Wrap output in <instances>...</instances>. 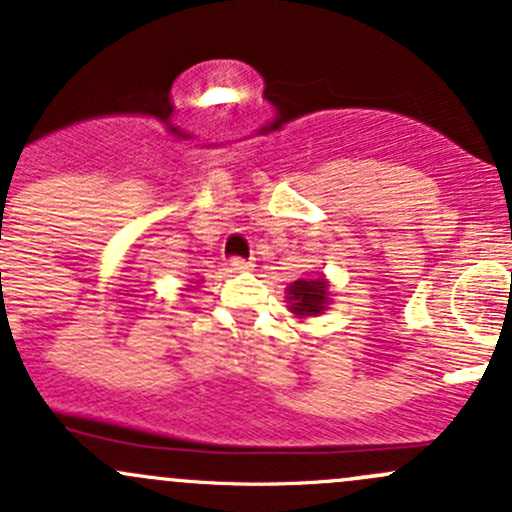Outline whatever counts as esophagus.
Masks as SVG:
<instances>
[{"mask_svg":"<svg viewBox=\"0 0 512 512\" xmlns=\"http://www.w3.org/2000/svg\"><path fill=\"white\" fill-rule=\"evenodd\" d=\"M230 267H233V272H250L255 265H252L250 260H240V257H235V260H230Z\"/></svg>","mask_w":512,"mask_h":512,"instance_id":"1","label":"esophagus"}]
</instances>
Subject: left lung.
<instances>
[{
    "mask_svg": "<svg viewBox=\"0 0 512 512\" xmlns=\"http://www.w3.org/2000/svg\"><path fill=\"white\" fill-rule=\"evenodd\" d=\"M284 299L297 319H314L324 314L331 304V282L324 274L314 279H297L284 289Z\"/></svg>",
    "mask_w": 512,
    "mask_h": 512,
    "instance_id": "left-lung-1",
    "label": "left lung"
}]
</instances>
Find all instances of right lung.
I'll use <instances>...</instances> for the list:
<instances>
[{
  "label": "right lung",
  "instance_id": "right-lung-1",
  "mask_svg": "<svg viewBox=\"0 0 512 512\" xmlns=\"http://www.w3.org/2000/svg\"><path fill=\"white\" fill-rule=\"evenodd\" d=\"M198 284H201V279H196V282L186 284V289H184V292H191V289H196V287H198Z\"/></svg>",
  "mask_w": 512,
  "mask_h": 512
}]
</instances>
